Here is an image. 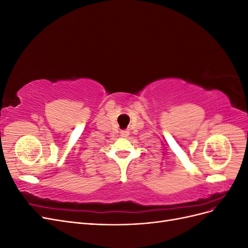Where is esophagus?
Listing matches in <instances>:
<instances>
[{
  "instance_id": "esophagus-1",
  "label": "esophagus",
  "mask_w": 248,
  "mask_h": 248,
  "mask_svg": "<svg viewBox=\"0 0 248 248\" xmlns=\"http://www.w3.org/2000/svg\"><path fill=\"white\" fill-rule=\"evenodd\" d=\"M120 136H121L122 138H127L129 136V131L128 130H122L121 132H120Z\"/></svg>"
}]
</instances>
